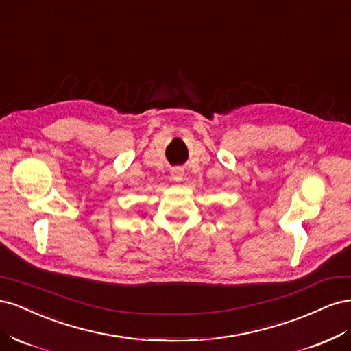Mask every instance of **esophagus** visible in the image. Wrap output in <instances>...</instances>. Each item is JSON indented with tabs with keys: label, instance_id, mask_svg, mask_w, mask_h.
Here are the masks:
<instances>
[{
	"label": "esophagus",
	"instance_id": "obj_1",
	"mask_svg": "<svg viewBox=\"0 0 351 351\" xmlns=\"http://www.w3.org/2000/svg\"><path fill=\"white\" fill-rule=\"evenodd\" d=\"M171 178L176 180V182H182L183 177H184V169L180 168V167H176V168H171Z\"/></svg>",
	"mask_w": 351,
	"mask_h": 351
}]
</instances>
